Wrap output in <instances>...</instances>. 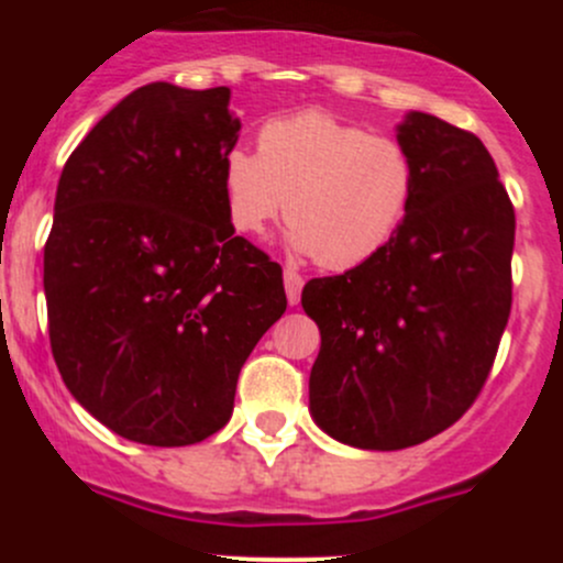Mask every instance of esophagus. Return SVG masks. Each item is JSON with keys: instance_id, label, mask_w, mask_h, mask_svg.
Listing matches in <instances>:
<instances>
[{"instance_id": "esophagus-1", "label": "esophagus", "mask_w": 563, "mask_h": 563, "mask_svg": "<svg viewBox=\"0 0 563 563\" xmlns=\"http://www.w3.org/2000/svg\"><path fill=\"white\" fill-rule=\"evenodd\" d=\"M283 283H286V297H288V305H299V297H302L305 277L299 275L297 269H291V266H288V269L283 272Z\"/></svg>"}]
</instances>
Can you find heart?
Here are the masks:
<instances>
[{
	"label": "heart",
	"mask_w": 563,
	"mask_h": 563,
	"mask_svg": "<svg viewBox=\"0 0 563 563\" xmlns=\"http://www.w3.org/2000/svg\"><path fill=\"white\" fill-rule=\"evenodd\" d=\"M417 185V161L400 139L327 111L269 119L258 152L231 146L223 155V201L236 234L261 236L288 214L291 245L327 269L382 253L406 223Z\"/></svg>",
	"instance_id": "1"
}]
</instances>
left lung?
<instances>
[{"label":"left lung","mask_w":563,"mask_h":563,"mask_svg":"<svg viewBox=\"0 0 563 563\" xmlns=\"http://www.w3.org/2000/svg\"><path fill=\"white\" fill-rule=\"evenodd\" d=\"M397 139L419 185L395 240L305 286L321 329L310 371L318 428L360 450H406L479 397L512 310L515 207L468 130L411 111Z\"/></svg>","instance_id":"left-lung-1"}]
</instances>
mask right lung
Here are the masks:
<instances>
[{
  "mask_svg": "<svg viewBox=\"0 0 563 563\" xmlns=\"http://www.w3.org/2000/svg\"><path fill=\"white\" fill-rule=\"evenodd\" d=\"M229 103V87L146 84L89 130L56 187L51 354L70 395L139 444L218 433L250 351L286 313L280 264L225 212Z\"/></svg>",
  "mask_w": 563,
  "mask_h": 563,
  "instance_id": "right-lung-1",
  "label": "right lung"
}]
</instances>
